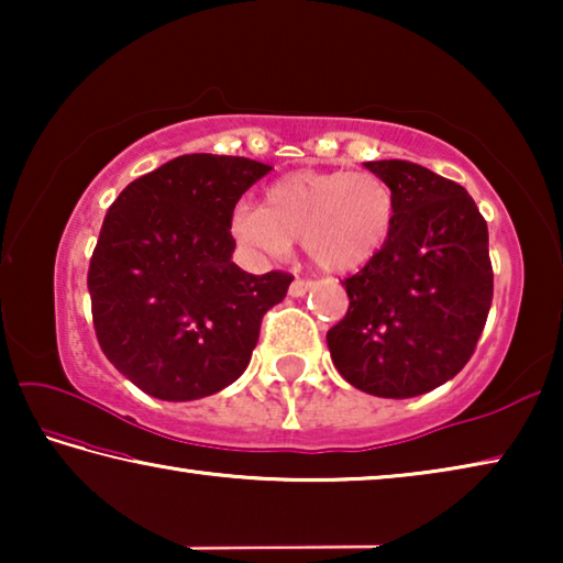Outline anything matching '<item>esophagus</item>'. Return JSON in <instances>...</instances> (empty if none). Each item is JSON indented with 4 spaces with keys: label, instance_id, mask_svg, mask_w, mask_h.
<instances>
[{
    "label": "esophagus",
    "instance_id": "obj_1",
    "mask_svg": "<svg viewBox=\"0 0 563 563\" xmlns=\"http://www.w3.org/2000/svg\"><path fill=\"white\" fill-rule=\"evenodd\" d=\"M312 285H316V283H312V280H302V278H295L292 283H290V295H292V298H302V295L305 292H308V290H312Z\"/></svg>",
    "mask_w": 563,
    "mask_h": 563
}]
</instances>
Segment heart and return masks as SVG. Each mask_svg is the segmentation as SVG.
<instances>
[{"label":"heart","mask_w":563,"mask_h":563,"mask_svg":"<svg viewBox=\"0 0 563 563\" xmlns=\"http://www.w3.org/2000/svg\"><path fill=\"white\" fill-rule=\"evenodd\" d=\"M395 225V194L369 170H298L265 190V206L241 203L231 231L247 251L283 258L302 243L332 273L355 271L383 251Z\"/></svg>","instance_id":"obj_1"}]
</instances>
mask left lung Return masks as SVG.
Returning a JSON list of instances; mask_svg holds the SVG:
<instances>
[{"label":"left lung","instance_id":"1","mask_svg":"<svg viewBox=\"0 0 563 563\" xmlns=\"http://www.w3.org/2000/svg\"><path fill=\"white\" fill-rule=\"evenodd\" d=\"M395 194V225L365 268L342 280L350 308L328 330L338 373L375 397L444 385L470 362L487 322L489 231L466 190L409 161H367Z\"/></svg>","mask_w":563,"mask_h":563}]
</instances>
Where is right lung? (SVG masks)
<instances>
[{"label":"right lung","instance_id":"right-lung-1","mask_svg":"<svg viewBox=\"0 0 563 563\" xmlns=\"http://www.w3.org/2000/svg\"><path fill=\"white\" fill-rule=\"evenodd\" d=\"M271 166L188 154L121 190L89 265L93 330L113 367L146 395L221 393L251 362L261 320L292 275L231 261L233 208Z\"/></svg>","mask_w":563,"mask_h":563}]
</instances>
